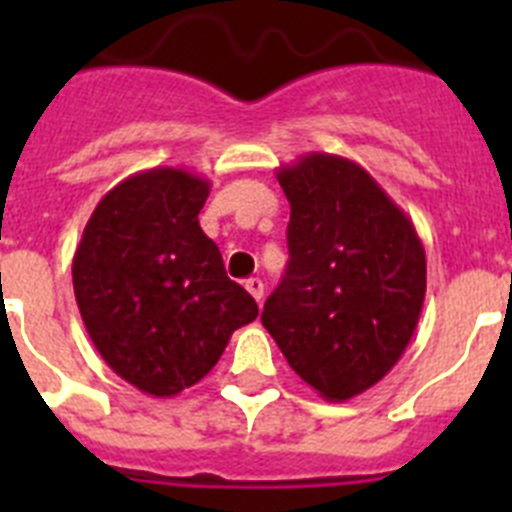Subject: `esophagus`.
<instances>
[{
  "instance_id": "1",
  "label": "esophagus",
  "mask_w": 512,
  "mask_h": 512,
  "mask_svg": "<svg viewBox=\"0 0 512 512\" xmlns=\"http://www.w3.org/2000/svg\"><path fill=\"white\" fill-rule=\"evenodd\" d=\"M246 289H248V295H251L256 302L264 300V282H261V279L256 277L246 279Z\"/></svg>"
}]
</instances>
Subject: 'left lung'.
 Returning <instances> with one entry per match:
<instances>
[{"label": "left lung", "mask_w": 512, "mask_h": 512, "mask_svg": "<svg viewBox=\"0 0 512 512\" xmlns=\"http://www.w3.org/2000/svg\"><path fill=\"white\" fill-rule=\"evenodd\" d=\"M289 264L261 323L330 402L377 384L405 354L425 300L415 225L374 176L333 153L282 166Z\"/></svg>", "instance_id": "1"}]
</instances>
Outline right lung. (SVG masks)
<instances>
[{
  "label": "right lung",
  "mask_w": 512,
  "mask_h": 512,
  "mask_svg": "<svg viewBox=\"0 0 512 512\" xmlns=\"http://www.w3.org/2000/svg\"><path fill=\"white\" fill-rule=\"evenodd\" d=\"M210 182L158 166L104 194L74 253V295L117 377L174 397L210 374L233 330L259 315L200 228Z\"/></svg>",
  "instance_id": "obj_1"
}]
</instances>
